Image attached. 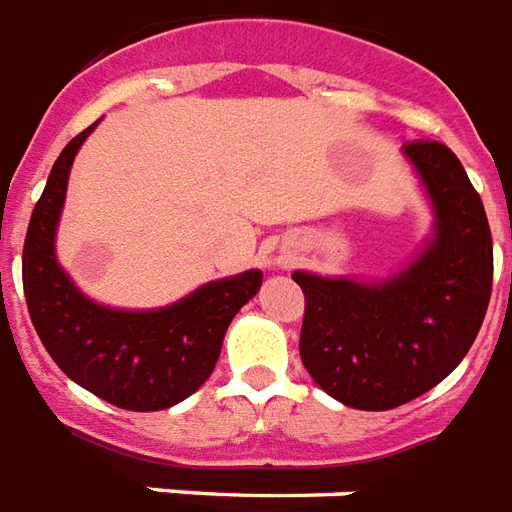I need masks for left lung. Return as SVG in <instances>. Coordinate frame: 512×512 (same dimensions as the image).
<instances>
[{
    "label": "left lung",
    "mask_w": 512,
    "mask_h": 512,
    "mask_svg": "<svg viewBox=\"0 0 512 512\" xmlns=\"http://www.w3.org/2000/svg\"><path fill=\"white\" fill-rule=\"evenodd\" d=\"M401 152L431 207L417 251L384 278L292 272L305 294V371L365 412L395 409L453 374L486 319L494 278L486 210L461 160L439 141Z\"/></svg>",
    "instance_id": "left-lung-1"
}]
</instances>
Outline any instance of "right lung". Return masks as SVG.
Here are the masks:
<instances>
[{"label":"right lung","instance_id":"add662e5","mask_svg":"<svg viewBox=\"0 0 512 512\" xmlns=\"http://www.w3.org/2000/svg\"><path fill=\"white\" fill-rule=\"evenodd\" d=\"M78 133L54 163L24 242V294L40 341L84 390L130 412L185 401L215 371L223 335L261 289V270L201 283L163 308H111L78 289L59 264L57 231L78 149Z\"/></svg>","mask_w":512,"mask_h":512}]
</instances>
